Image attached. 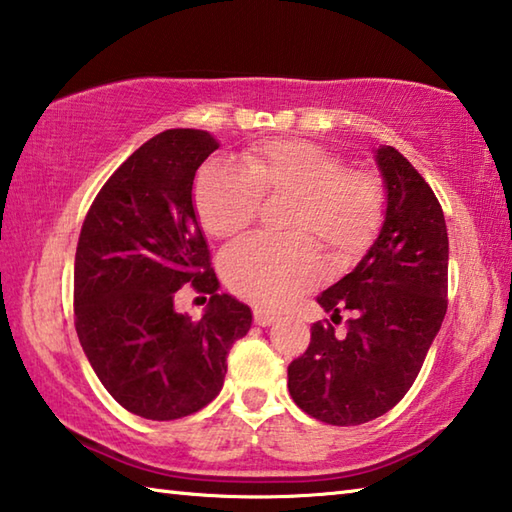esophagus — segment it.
Masks as SVG:
<instances>
[{
	"instance_id": "1",
	"label": "esophagus",
	"mask_w": 512,
	"mask_h": 512,
	"mask_svg": "<svg viewBox=\"0 0 512 512\" xmlns=\"http://www.w3.org/2000/svg\"><path fill=\"white\" fill-rule=\"evenodd\" d=\"M273 322H275L273 313H268L264 309H255V324H257V327H271Z\"/></svg>"
}]
</instances>
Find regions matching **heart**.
<instances>
[{
	"label": "heart",
	"mask_w": 512,
	"mask_h": 512,
	"mask_svg": "<svg viewBox=\"0 0 512 512\" xmlns=\"http://www.w3.org/2000/svg\"><path fill=\"white\" fill-rule=\"evenodd\" d=\"M293 194L291 237L250 235L221 253L226 284L259 309H282L322 273L313 239L333 262L358 257L383 217V188L367 170H349L338 154L309 141L250 147L237 167L210 163L194 185L203 228L232 237L253 224L259 199Z\"/></svg>",
	"instance_id": "obj_1"
}]
</instances>
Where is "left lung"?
Listing matches in <instances>:
<instances>
[{
    "instance_id": "1",
    "label": "left lung",
    "mask_w": 512,
    "mask_h": 512,
    "mask_svg": "<svg viewBox=\"0 0 512 512\" xmlns=\"http://www.w3.org/2000/svg\"><path fill=\"white\" fill-rule=\"evenodd\" d=\"M385 219L378 237L351 273L318 295L340 318L315 322L311 342L288 365V392L297 407L331 425H360L401 401L423 367L448 309V228L425 179L405 156L378 145Z\"/></svg>"
}]
</instances>
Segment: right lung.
<instances>
[{"label":"right lung","instance_id":"right-lung-1","mask_svg":"<svg viewBox=\"0 0 512 512\" xmlns=\"http://www.w3.org/2000/svg\"><path fill=\"white\" fill-rule=\"evenodd\" d=\"M219 143L167 129L102 185L82 224L73 304L82 351L107 392L136 416L174 421L224 387L226 356L253 311L219 295L192 185ZM183 283L211 293L201 321L173 309Z\"/></svg>","mask_w":512,"mask_h":512}]
</instances>
